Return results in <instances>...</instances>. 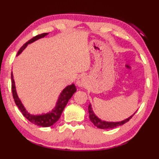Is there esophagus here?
I'll list each match as a JSON object with an SVG mask.
<instances>
[{
  "instance_id": "34e87169",
  "label": "esophagus",
  "mask_w": 159,
  "mask_h": 159,
  "mask_svg": "<svg viewBox=\"0 0 159 159\" xmlns=\"http://www.w3.org/2000/svg\"><path fill=\"white\" fill-rule=\"evenodd\" d=\"M86 79L84 75H81V76H80L76 80L77 86L79 87L84 86L85 85H86Z\"/></svg>"
}]
</instances>
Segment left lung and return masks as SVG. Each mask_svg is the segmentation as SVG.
Segmentation results:
<instances>
[{
    "mask_svg": "<svg viewBox=\"0 0 159 159\" xmlns=\"http://www.w3.org/2000/svg\"><path fill=\"white\" fill-rule=\"evenodd\" d=\"M135 112L134 113L133 115L129 116V117L128 118H127V119L122 120V121L107 122V121H104V120H102L101 119H99V118L95 115V113L93 112L92 107H91V104H89V118H90V120L96 127H97L98 128H100V129H112L118 126H120V125H124L125 123H126L127 122H128L129 120L133 117V116L135 115Z\"/></svg>",
    "mask_w": 159,
    "mask_h": 159,
    "instance_id": "1",
    "label": "left lung"
}]
</instances>
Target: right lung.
Segmentation results:
<instances>
[{"label": "right lung", "mask_w": 159, "mask_h": 159, "mask_svg": "<svg viewBox=\"0 0 159 159\" xmlns=\"http://www.w3.org/2000/svg\"><path fill=\"white\" fill-rule=\"evenodd\" d=\"M48 34V33H43V34L37 35L36 37H33L32 39L29 40L28 42H26L23 46L20 48L19 52L17 53V55H19L22 52L24 49H25L29 44L32 43L37 40L43 38ZM11 89H12V93H13V97L14 99V102L18 107V108L19 109V110L21 111V113L23 114V115L29 121L32 122V123L34 124L37 126H41L44 127H50L52 126V125H54L58 120L60 119V116L62 115V111L65 107H66V104H68L69 99L72 97L75 91H76V87L74 84L69 85V86H66L63 90L62 91V92L60 93V94L58 97V99L56 102V105L53 108L52 110L49 111L48 113H43L41 115H32L29 111H27L25 107L22 104V102L20 99L18 97L16 90V86H15V81L13 79V72H11Z\"/></svg>", "instance_id": "right-lung-1"}]
</instances>
